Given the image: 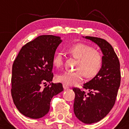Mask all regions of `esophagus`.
Masks as SVG:
<instances>
[{
    "instance_id": "esophagus-1",
    "label": "esophagus",
    "mask_w": 129,
    "mask_h": 129,
    "mask_svg": "<svg viewBox=\"0 0 129 129\" xmlns=\"http://www.w3.org/2000/svg\"><path fill=\"white\" fill-rule=\"evenodd\" d=\"M63 88L64 89H69V87L67 86V85H65V84H63Z\"/></svg>"
}]
</instances>
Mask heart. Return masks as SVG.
Returning <instances> with one entry per match:
<instances>
[{"label": "heart", "mask_w": 129, "mask_h": 129, "mask_svg": "<svg viewBox=\"0 0 129 129\" xmlns=\"http://www.w3.org/2000/svg\"><path fill=\"white\" fill-rule=\"evenodd\" d=\"M67 52L71 56L77 59V71L64 72L57 76L58 82L66 85H75L82 80L84 76L88 78L95 77L101 70L102 64V56L101 52L87 44L79 43L67 48ZM53 64L60 68L63 64V54L58 52L53 58Z\"/></svg>", "instance_id": "heart-1"}]
</instances>
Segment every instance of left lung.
Wrapping results in <instances>:
<instances>
[{"instance_id": "8db88e82", "label": "left lung", "mask_w": 129, "mask_h": 129, "mask_svg": "<svg viewBox=\"0 0 129 129\" xmlns=\"http://www.w3.org/2000/svg\"><path fill=\"white\" fill-rule=\"evenodd\" d=\"M83 37L97 44L103 54L100 71L84 84L83 87L89 90V93L73 89L75 94L74 114L83 123L90 124L104 119L115 104L120 84V63L113 47L106 40L89 36Z\"/></svg>"}]
</instances>
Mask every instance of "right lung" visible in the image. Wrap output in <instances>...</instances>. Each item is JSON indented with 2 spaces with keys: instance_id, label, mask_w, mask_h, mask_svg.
Segmentation results:
<instances>
[{
  "instance_id": "obj_1",
  "label": "right lung",
  "mask_w": 129,
  "mask_h": 129,
  "mask_svg": "<svg viewBox=\"0 0 129 129\" xmlns=\"http://www.w3.org/2000/svg\"><path fill=\"white\" fill-rule=\"evenodd\" d=\"M62 42L57 36H39L24 45L14 60L12 97L17 109L27 117L40 119L45 116L52 97L63 91L61 83H51L53 58ZM47 82L50 85L42 89L41 84Z\"/></svg>"
}]
</instances>
